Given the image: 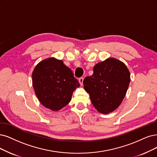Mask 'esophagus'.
<instances>
[{
    "mask_svg": "<svg viewBox=\"0 0 157 157\" xmlns=\"http://www.w3.org/2000/svg\"><path fill=\"white\" fill-rule=\"evenodd\" d=\"M78 81H79V83L81 84V85H83V78H80L79 79H78Z\"/></svg>",
    "mask_w": 157,
    "mask_h": 157,
    "instance_id": "34e87169",
    "label": "esophagus"
}]
</instances>
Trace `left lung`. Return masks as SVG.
<instances>
[{
	"mask_svg": "<svg viewBox=\"0 0 157 157\" xmlns=\"http://www.w3.org/2000/svg\"><path fill=\"white\" fill-rule=\"evenodd\" d=\"M131 81L125 63L116 58H107L93 68V74L83 80L85 90L98 112L109 114L122 102Z\"/></svg>",
	"mask_w": 157,
	"mask_h": 157,
	"instance_id": "left-lung-1",
	"label": "left lung"
}]
</instances>
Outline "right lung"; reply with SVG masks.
Masks as SVG:
<instances>
[{
	"mask_svg": "<svg viewBox=\"0 0 157 157\" xmlns=\"http://www.w3.org/2000/svg\"><path fill=\"white\" fill-rule=\"evenodd\" d=\"M32 85L40 103L53 111L65 107L80 86L71 70L55 57L46 58L34 68Z\"/></svg>",
	"mask_w": 157,
	"mask_h": 157,
	"instance_id": "add662e5",
	"label": "right lung"
}]
</instances>
